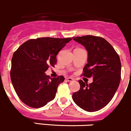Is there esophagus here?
Segmentation results:
<instances>
[{
    "label": "esophagus",
    "instance_id": "34e87169",
    "mask_svg": "<svg viewBox=\"0 0 131 131\" xmlns=\"http://www.w3.org/2000/svg\"><path fill=\"white\" fill-rule=\"evenodd\" d=\"M67 81H68V82H73V78H70V77H69V78H67Z\"/></svg>",
    "mask_w": 131,
    "mask_h": 131
}]
</instances>
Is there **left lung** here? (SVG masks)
<instances>
[{
    "label": "left lung",
    "instance_id": "left-lung-1",
    "mask_svg": "<svg viewBox=\"0 0 131 131\" xmlns=\"http://www.w3.org/2000/svg\"><path fill=\"white\" fill-rule=\"evenodd\" d=\"M88 52L87 64L82 75L92 77L88 85L78 81L80 89L73 93L74 102L87 112H95L110 102L121 82V63L119 56L105 39L94 36L73 38Z\"/></svg>",
    "mask_w": 131,
    "mask_h": 131
}]
</instances>
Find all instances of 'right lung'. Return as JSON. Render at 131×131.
<instances>
[{
  "mask_svg": "<svg viewBox=\"0 0 131 131\" xmlns=\"http://www.w3.org/2000/svg\"><path fill=\"white\" fill-rule=\"evenodd\" d=\"M71 38H41L30 39L13 54L10 79L14 89L23 103L40 108L55 98L64 78H51L45 73L56 63V56Z\"/></svg>",
  "mask_w": 131,
  "mask_h": 131,
  "instance_id": "obj_1",
  "label": "right lung"
}]
</instances>
